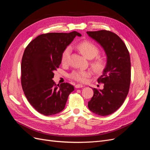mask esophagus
<instances>
[{
  "label": "esophagus",
  "mask_w": 150,
  "mask_h": 150,
  "mask_svg": "<svg viewBox=\"0 0 150 150\" xmlns=\"http://www.w3.org/2000/svg\"><path fill=\"white\" fill-rule=\"evenodd\" d=\"M83 86L82 84H78L75 85V88H83Z\"/></svg>",
  "instance_id": "obj_1"
}]
</instances>
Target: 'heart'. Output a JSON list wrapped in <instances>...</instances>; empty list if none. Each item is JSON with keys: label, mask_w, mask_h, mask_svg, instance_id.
<instances>
[{"label": "heart", "mask_w": 150, "mask_h": 150, "mask_svg": "<svg viewBox=\"0 0 150 150\" xmlns=\"http://www.w3.org/2000/svg\"><path fill=\"white\" fill-rule=\"evenodd\" d=\"M78 48L83 56L89 59L97 56L91 62L92 67L95 72L97 73H101L105 69L106 61L104 58L97 56L99 52V49L94 43L90 41H84L78 45ZM71 53V47L70 46L67 47L63 51L61 56V61L63 64H66L69 61ZM91 75V72L89 70L77 69L71 72L69 74V78L79 82L84 83Z\"/></svg>", "instance_id": "1"}]
</instances>
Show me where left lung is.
Returning <instances> with one entry per match:
<instances>
[{"instance_id": "obj_1", "label": "left lung", "mask_w": 150, "mask_h": 150, "mask_svg": "<svg viewBox=\"0 0 150 150\" xmlns=\"http://www.w3.org/2000/svg\"><path fill=\"white\" fill-rule=\"evenodd\" d=\"M103 48L106 66L98 79L103 89L94 88L88 102L89 110L99 116H107L121 107L128 94L131 82V61L128 50L121 39L112 32L101 30L86 33Z\"/></svg>"}]
</instances>
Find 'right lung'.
Instances as JSON below:
<instances>
[{"label":"right lung","instance_id":"add662e5","mask_svg":"<svg viewBox=\"0 0 150 150\" xmlns=\"http://www.w3.org/2000/svg\"><path fill=\"white\" fill-rule=\"evenodd\" d=\"M69 33L41 34L26 47L21 62V84L28 101L36 111L45 116L57 114L64 110L73 86L64 83L56 85L52 80L59 67L63 51L76 36Z\"/></svg>","mask_w":150,"mask_h":150}]
</instances>
